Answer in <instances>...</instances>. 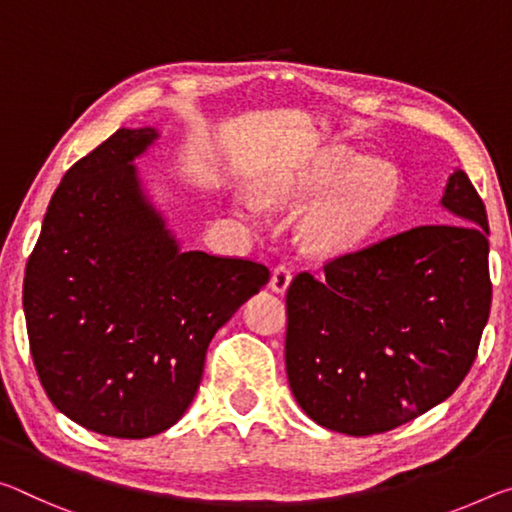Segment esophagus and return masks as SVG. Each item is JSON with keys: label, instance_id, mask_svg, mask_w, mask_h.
<instances>
[{"label": "esophagus", "instance_id": "obj_1", "mask_svg": "<svg viewBox=\"0 0 512 512\" xmlns=\"http://www.w3.org/2000/svg\"><path fill=\"white\" fill-rule=\"evenodd\" d=\"M291 285V269L289 266H278L271 275V289L275 294H285Z\"/></svg>", "mask_w": 512, "mask_h": 512}]
</instances>
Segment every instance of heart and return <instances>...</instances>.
<instances>
[{
    "instance_id": "heart-1",
    "label": "heart",
    "mask_w": 512,
    "mask_h": 512,
    "mask_svg": "<svg viewBox=\"0 0 512 512\" xmlns=\"http://www.w3.org/2000/svg\"><path fill=\"white\" fill-rule=\"evenodd\" d=\"M280 205L300 207L314 197L300 221V237L312 253L337 257L351 253L383 230L399 212V170L360 152L326 150L269 189Z\"/></svg>"
}]
</instances>
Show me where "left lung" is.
Returning <instances> with one entry per match:
<instances>
[{
    "label": "left lung",
    "instance_id": "left-lung-1",
    "mask_svg": "<svg viewBox=\"0 0 512 512\" xmlns=\"http://www.w3.org/2000/svg\"><path fill=\"white\" fill-rule=\"evenodd\" d=\"M440 205L449 223L412 227L289 285V387L328 431H392L472 369L492 303L488 214L458 168Z\"/></svg>",
    "mask_w": 512,
    "mask_h": 512
}]
</instances>
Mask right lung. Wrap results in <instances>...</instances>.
<instances>
[{
    "label": "right lung",
    "mask_w": 512,
    "mask_h": 512,
    "mask_svg": "<svg viewBox=\"0 0 512 512\" xmlns=\"http://www.w3.org/2000/svg\"><path fill=\"white\" fill-rule=\"evenodd\" d=\"M159 136L123 127L68 170L24 273L47 396L75 424L120 440L182 419L216 330L271 275L248 259L184 253L134 164Z\"/></svg>",
    "instance_id": "1"
}]
</instances>
